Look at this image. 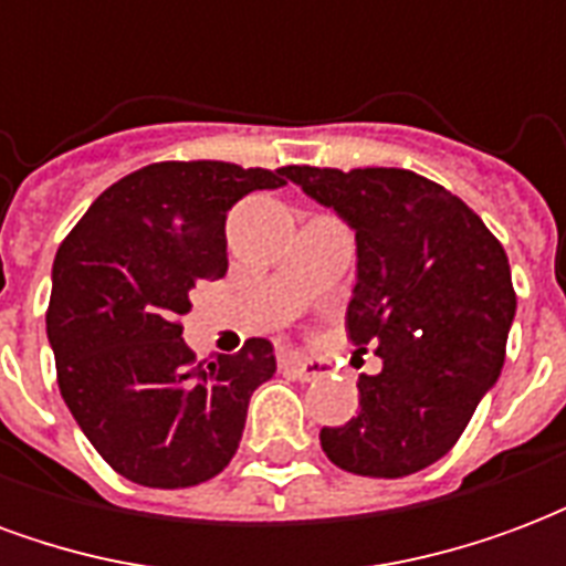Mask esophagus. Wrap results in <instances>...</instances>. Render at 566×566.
Masks as SVG:
<instances>
[{
    "instance_id": "obj_1",
    "label": "esophagus",
    "mask_w": 566,
    "mask_h": 566,
    "mask_svg": "<svg viewBox=\"0 0 566 566\" xmlns=\"http://www.w3.org/2000/svg\"><path fill=\"white\" fill-rule=\"evenodd\" d=\"M282 369H287V373H291V376L300 381H318L327 376V364H324V360H318V357L300 355V352L284 357Z\"/></svg>"
}]
</instances>
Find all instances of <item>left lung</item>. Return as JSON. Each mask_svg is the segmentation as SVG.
<instances>
[{
	"label": "left lung",
	"mask_w": 566,
	"mask_h": 566,
	"mask_svg": "<svg viewBox=\"0 0 566 566\" xmlns=\"http://www.w3.org/2000/svg\"><path fill=\"white\" fill-rule=\"evenodd\" d=\"M287 178L355 230L345 331L381 357L360 376V412L321 430L348 473L400 479L458 442L500 379L515 318L506 251L473 209L409 169L287 166Z\"/></svg>",
	"instance_id": "1"
}]
</instances>
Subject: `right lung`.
Returning <instances> with one entry per match:
<instances>
[{"label":"right lung","instance_id":"add662e5","mask_svg":"<svg viewBox=\"0 0 566 566\" xmlns=\"http://www.w3.org/2000/svg\"><path fill=\"white\" fill-rule=\"evenodd\" d=\"M284 169L150 163L96 197L51 272L56 381L93 449L145 488H190L233 461L248 400L272 379L266 339L197 364L178 318L227 272V211Z\"/></svg>","mask_w":566,"mask_h":566}]
</instances>
